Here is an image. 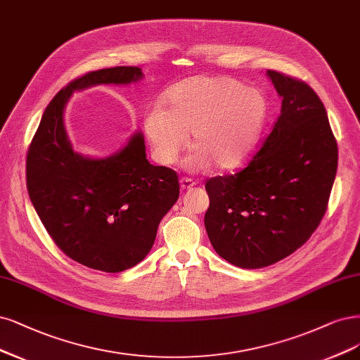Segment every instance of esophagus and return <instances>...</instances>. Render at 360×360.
Masks as SVG:
<instances>
[{"label": "esophagus", "mask_w": 360, "mask_h": 360, "mask_svg": "<svg viewBox=\"0 0 360 360\" xmlns=\"http://www.w3.org/2000/svg\"><path fill=\"white\" fill-rule=\"evenodd\" d=\"M195 184H196V181L192 180V179H189V177H181V179H180V188H181V191L192 189Z\"/></svg>", "instance_id": "esophagus-1"}]
</instances>
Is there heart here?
<instances>
[{"mask_svg": "<svg viewBox=\"0 0 360 360\" xmlns=\"http://www.w3.org/2000/svg\"><path fill=\"white\" fill-rule=\"evenodd\" d=\"M265 111L259 91L231 77L198 76L174 86L164 98V108L148 110L143 127L159 164H174L192 131L193 150L186 165L232 169L252 153Z\"/></svg>", "mask_w": 360, "mask_h": 360, "instance_id": "obj_1", "label": "heart"}]
</instances>
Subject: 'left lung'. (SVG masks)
Instances as JSON below:
<instances>
[{
    "instance_id": "obj_1",
    "label": "left lung",
    "mask_w": 360,
    "mask_h": 360,
    "mask_svg": "<svg viewBox=\"0 0 360 360\" xmlns=\"http://www.w3.org/2000/svg\"><path fill=\"white\" fill-rule=\"evenodd\" d=\"M281 113L244 168L208 179L204 223L214 250L255 269L308 241L323 219L338 167V146L323 103L309 86L268 70Z\"/></svg>"
}]
</instances>
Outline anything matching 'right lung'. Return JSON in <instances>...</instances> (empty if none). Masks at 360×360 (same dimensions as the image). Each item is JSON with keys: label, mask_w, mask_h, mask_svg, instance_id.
Wrapping results in <instances>:
<instances>
[{"label": "right lung", "mask_w": 360, "mask_h": 360, "mask_svg": "<svg viewBox=\"0 0 360 360\" xmlns=\"http://www.w3.org/2000/svg\"><path fill=\"white\" fill-rule=\"evenodd\" d=\"M141 76L139 67H115L70 82L46 107L27 155V188L46 231L68 257L104 272L132 268L150 252L159 221L179 200V176L148 162L140 132L105 159L76 153L62 116L72 91Z\"/></svg>", "instance_id": "1"}]
</instances>
